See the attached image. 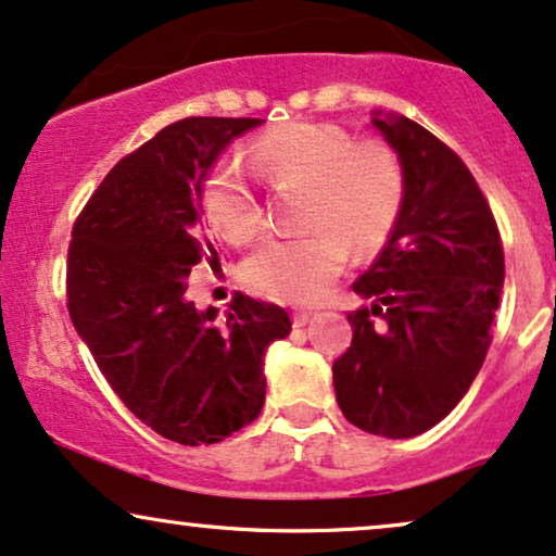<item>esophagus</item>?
I'll use <instances>...</instances> for the list:
<instances>
[{
    "label": "esophagus",
    "instance_id": "1",
    "mask_svg": "<svg viewBox=\"0 0 556 556\" xmlns=\"http://www.w3.org/2000/svg\"><path fill=\"white\" fill-rule=\"evenodd\" d=\"M308 321H312V312H295V314H293V324H295V327H306Z\"/></svg>",
    "mask_w": 556,
    "mask_h": 556
}]
</instances>
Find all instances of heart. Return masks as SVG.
I'll list each match as a JSON object with an SVG mask.
<instances>
[{"mask_svg": "<svg viewBox=\"0 0 556 556\" xmlns=\"http://www.w3.org/2000/svg\"><path fill=\"white\" fill-rule=\"evenodd\" d=\"M250 168L270 184H304L301 222L306 229L273 237L250 257V280L278 299L312 304L357 255L391 240L406 201V168L391 142L355 140L331 122H286L252 146ZM216 232L244 244L265 227V206L237 161H225L204 189Z\"/></svg>", "mask_w": 556, "mask_h": 556, "instance_id": "heart-1", "label": "heart"}]
</instances>
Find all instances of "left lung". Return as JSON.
<instances>
[{
  "mask_svg": "<svg viewBox=\"0 0 556 556\" xmlns=\"http://www.w3.org/2000/svg\"><path fill=\"white\" fill-rule=\"evenodd\" d=\"M399 150L406 201L391 240L352 291V344L334 359L344 419L408 439L463 401L493 342L506 278L493 208L463 157L408 117H375Z\"/></svg>",
  "mask_w": 556,
  "mask_h": 556,
  "instance_id": "1",
  "label": "left lung"
}]
</instances>
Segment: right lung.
<instances>
[{"label":"right lung","instance_id":"right-lung-1","mask_svg":"<svg viewBox=\"0 0 556 556\" xmlns=\"http://www.w3.org/2000/svg\"><path fill=\"white\" fill-rule=\"evenodd\" d=\"M250 117H186L122 157L76 216L66 306L93 363L146 427L178 444H216L255 421L263 357L291 319L235 293L225 319L189 299L199 263H216L204 176Z\"/></svg>","mask_w":556,"mask_h":556}]
</instances>
